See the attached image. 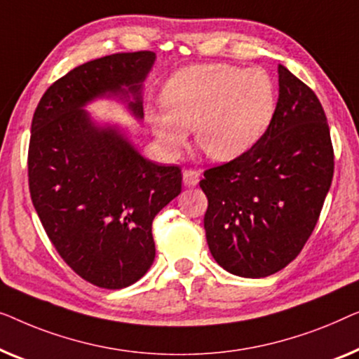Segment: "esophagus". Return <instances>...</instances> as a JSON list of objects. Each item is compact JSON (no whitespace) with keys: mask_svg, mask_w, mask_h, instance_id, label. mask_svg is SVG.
<instances>
[{"mask_svg":"<svg viewBox=\"0 0 359 359\" xmlns=\"http://www.w3.org/2000/svg\"><path fill=\"white\" fill-rule=\"evenodd\" d=\"M182 179H184L185 187H195V185H198V182H200V174L195 172V170H191V169H185L184 172H182Z\"/></svg>","mask_w":359,"mask_h":359,"instance_id":"esophagus-1","label":"esophagus"}]
</instances>
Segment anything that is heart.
<instances>
[{
  "label": "heart",
  "mask_w": 359,
  "mask_h": 359,
  "mask_svg": "<svg viewBox=\"0 0 359 359\" xmlns=\"http://www.w3.org/2000/svg\"><path fill=\"white\" fill-rule=\"evenodd\" d=\"M164 109L148 110L161 148L179 156L195 143L211 161L229 163L259 143L273 122L276 90L262 68L205 63L180 69L163 89Z\"/></svg>",
  "instance_id": "b5f03b06"
}]
</instances>
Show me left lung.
Here are the masks:
<instances>
[{
	"mask_svg": "<svg viewBox=\"0 0 359 359\" xmlns=\"http://www.w3.org/2000/svg\"><path fill=\"white\" fill-rule=\"evenodd\" d=\"M270 128L250 151L205 170L206 242L242 278H264L292 262L314 231L333 177V148L314 90L278 67Z\"/></svg>",
	"mask_w": 359,
	"mask_h": 359,
	"instance_id": "obj_1",
	"label": "left lung"
}]
</instances>
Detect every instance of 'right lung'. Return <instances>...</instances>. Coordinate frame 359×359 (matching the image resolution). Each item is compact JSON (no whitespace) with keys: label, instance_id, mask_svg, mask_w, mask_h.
Here are the masks:
<instances>
[{"label":"right lung","instance_id":"right-lung-1","mask_svg":"<svg viewBox=\"0 0 359 359\" xmlns=\"http://www.w3.org/2000/svg\"><path fill=\"white\" fill-rule=\"evenodd\" d=\"M154 52L115 53L79 65L50 86L34 112L29 190L48 239L81 278L122 290L153 265L154 216L182 190L179 165L143 158L117 125H97L86 105L127 104L143 120V83Z\"/></svg>","mask_w":359,"mask_h":359}]
</instances>
